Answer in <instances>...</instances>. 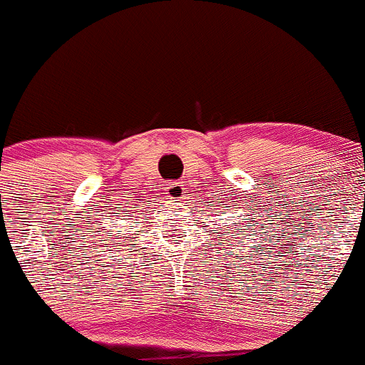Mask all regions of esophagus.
Here are the masks:
<instances>
[{
  "label": "esophagus",
  "mask_w": 365,
  "mask_h": 365,
  "mask_svg": "<svg viewBox=\"0 0 365 365\" xmlns=\"http://www.w3.org/2000/svg\"><path fill=\"white\" fill-rule=\"evenodd\" d=\"M184 184L182 182H168L167 184V197L168 200H174V202H178V200H181L184 197Z\"/></svg>",
  "instance_id": "obj_1"
}]
</instances>
